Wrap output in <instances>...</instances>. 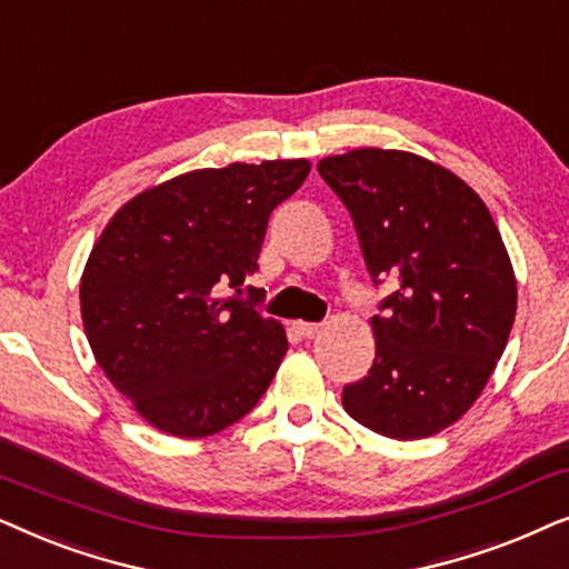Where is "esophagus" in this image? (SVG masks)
<instances>
[{
  "label": "esophagus",
  "instance_id": "esophagus-1",
  "mask_svg": "<svg viewBox=\"0 0 569 569\" xmlns=\"http://www.w3.org/2000/svg\"><path fill=\"white\" fill-rule=\"evenodd\" d=\"M293 328H297L299 336H305V338H315L322 332V325H317V322H293Z\"/></svg>",
  "mask_w": 569,
  "mask_h": 569
}]
</instances>
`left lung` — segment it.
Here are the masks:
<instances>
[{
    "label": "left lung",
    "instance_id": "1",
    "mask_svg": "<svg viewBox=\"0 0 569 569\" xmlns=\"http://www.w3.org/2000/svg\"><path fill=\"white\" fill-rule=\"evenodd\" d=\"M317 171L351 213L375 283L398 278L372 317V369L343 388L346 413L382 437L437 435L487 388L515 322L495 218L463 179L408 150H348Z\"/></svg>",
    "mask_w": 569,
    "mask_h": 569
}]
</instances>
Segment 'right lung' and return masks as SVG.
<instances>
[{
  "label": "right lung",
  "instance_id": "obj_1",
  "mask_svg": "<svg viewBox=\"0 0 569 569\" xmlns=\"http://www.w3.org/2000/svg\"><path fill=\"white\" fill-rule=\"evenodd\" d=\"M307 158L197 169L124 202L80 278L88 343L150 427L216 435L252 411L289 351L283 325L223 297L257 270L268 218Z\"/></svg>",
  "mask_w": 569,
  "mask_h": 569
}]
</instances>
